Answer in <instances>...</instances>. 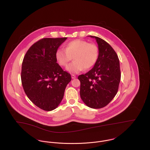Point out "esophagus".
<instances>
[{
  "label": "esophagus",
  "instance_id": "1",
  "mask_svg": "<svg viewBox=\"0 0 150 150\" xmlns=\"http://www.w3.org/2000/svg\"><path fill=\"white\" fill-rule=\"evenodd\" d=\"M71 79H74L76 78V76L75 75H74V74H71Z\"/></svg>",
  "mask_w": 150,
  "mask_h": 150
}]
</instances>
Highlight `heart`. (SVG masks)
Listing matches in <instances>:
<instances>
[{
	"label": "heart",
	"instance_id": "obj_1",
	"mask_svg": "<svg viewBox=\"0 0 150 150\" xmlns=\"http://www.w3.org/2000/svg\"><path fill=\"white\" fill-rule=\"evenodd\" d=\"M99 57V48L94 43H89L83 40L76 39L67 43L65 49L59 48L55 53L58 64L66 66V70L72 74H77L84 69L87 70L96 64Z\"/></svg>",
	"mask_w": 150,
	"mask_h": 150
}]
</instances>
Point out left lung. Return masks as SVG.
<instances>
[{"mask_svg": "<svg viewBox=\"0 0 150 150\" xmlns=\"http://www.w3.org/2000/svg\"><path fill=\"white\" fill-rule=\"evenodd\" d=\"M99 57L93 67L84 74L79 76L80 96L87 106L92 108L105 107L117 94L121 80L118 56L111 46L96 37Z\"/></svg>", "mask_w": 150, "mask_h": 150, "instance_id": "left-lung-1", "label": "left lung"}]
</instances>
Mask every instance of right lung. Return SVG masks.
<instances>
[{
  "label": "right lung",
  "mask_w": 150,
  "mask_h": 150,
  "mask_svg": "<svg viewBox=\"0 0 150 150\" xmlns=\"http://www.w3.org/2000/svg\"><path fill=\"white\" fill-rule=\"evenodd\" d=\"M67 38H43L26 52L22 64V85L32 102L45 111L61 102L71 78L57 63L55 53Z\"/></svg>",
  "instance_id": "obj_1"
}]
</instances>
